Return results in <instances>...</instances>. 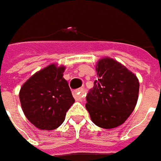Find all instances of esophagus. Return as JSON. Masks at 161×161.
<instances>
[{"label": "esophagus", "instance_id": "obj_1", "mask_svg": "<svg viewBox=\"0 0 161 161\" xmlns=\"http://www.w3.org/2000/svg\"><path fill=\"white\" fill-rule=\"evenodd\" d=\"M74 97L76 101H83V98H84V89L80 88V89H77L74 92Z\"/></svg>", "mask_w": 161, "mask_h": 161}]
</instances>
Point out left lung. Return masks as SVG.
I'll use <instances>...</instances> for the list:
<instances>
[{
  "mask_svg": "<svg viewBox=\"0 0 161 161\" xmlns=\"http://www.w3.org/2000/svg\"><path fill=\"white\" fill-rule=\"evenodd\" d=\"M98 79L86 96V108L92 122L103 129L122 125L133 112L139 95L137 76L111 58L96 64Z\"/></svg>",
  "mask_w": 161,
  "mask_h": 161,
  "instance_id": "left-lung-1",
  "label": "left lung"
}]
</instances>
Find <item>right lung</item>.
<instances>
[{
    "instance_id": "right-lung-1",
    "label": "right lung",
    "mask_w": 161,
    "mask_h": 161,
    "mask_svg": "<svg viewBox=\"0 0 161 161\" xmlns=\"http://www.w3.org/2000/svg\"><path fill=\"white\" fill-rule=\"evenodd\" d=\"M64 71L63 65L50 64L31 75L20 88L23 113L39 130L58 128L75 103L68 82L63 78Z\"/></svg>"
}]
</instances>
